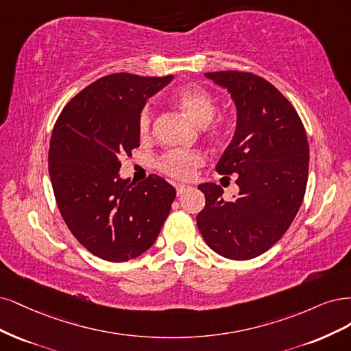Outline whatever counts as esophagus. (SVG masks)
Instances as JSON below:
<instances>
[{
    "mask_svg": "<svg viewBox=\"0 0 351 351\" xmlns=\"http://www.w3.org/2000/svg\"><path fill=\"white\" fill-rule=\"evenodd\" d=\"M188 189H192V188H191V186H186V185H182V184H178V185H176V194H178V195H182V194H185V192H186Z\"/></svg>",
    "mask_w": 351,
    "mask_h": 351,
    "instance_id": "esophagus-1",
    "label": "esophagus"
}]
</instances>
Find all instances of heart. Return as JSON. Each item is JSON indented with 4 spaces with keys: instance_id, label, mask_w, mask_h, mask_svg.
Segmentation results:
<instances>
[{
    "instance_id": "heart-1",
    "label": "heart",
    "mask_w": 351,
    "mask_h": 351,
    "mask_svg": "<svg viewBox=\"0 0 351 351\" xmlns=\"http://www.w3.org/2000/svg\"><path fill=\"white\" fill-rule=\"evenodd\" d=\"M172 101L182 114L197 125L204 127L216 114V104L207 90L201 87L180 88L172 96ZM152 131V114L144 109L138 117V134L141 138H147ZM202 156L195 152H172L162 157L159 167L166 175L176 179L191 178L194 169L202 165Z\"/></svg>"
}]
</instances>
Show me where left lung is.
Masks as SVG:
<instances>
[{
    "label": "left lung",
    "mask_w": 351,
    "mask_h": 351,
    "mask_svg": "<svg viewBox=\"0 0 351 351\" xmlns=\"http://www.w3.org/2000/svg\"><path fill=\"white\" fill-rule=\"evenodd\" d=\"M204 75L228 90L236 109L233 137L216 171L237 175L239 194L226 201L220 185L199 184L206 207L197 224L214 252L245 261L277 243L296 217L308 182L306 131L290 101L264 78L241 71Z\"/></svg>",
    "instance_id": "8db88e82"
}]
</instances>
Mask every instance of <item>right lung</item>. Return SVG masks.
Masks as SVG:
<instances>
[{"label": "right lung", "mask_w": 351, "mask_h": 351, "mask_svg": "<svg viewBox=\"0 0 351 351\" xmlns=\"http://www.w3.org/2000/svg\"><path fill=\"white\" fill-rule=\"evenodd\" d=\"M173 75L101 77L82 90L56 121L49 176L56 204L87 251L110 263L144 254L159 236L176 197L157 175L138 185L119 175V157L140 145L138 117Z\"/></svg>", "instance_id": "right-lung-1"}]
</instances>
